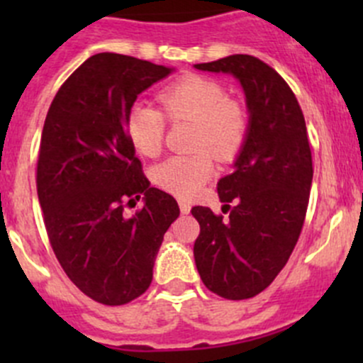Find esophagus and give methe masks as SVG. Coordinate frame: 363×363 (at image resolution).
<instances>
[{"mask_svg": "<svg viewBox=\"0 0 363 363\" xmlns=\"http://www.w3.org/2000/svg\"><path fill=\"white\" fill-rule=\"evenodd\" d=\"M179 208H181L182 214H189L191 212V205H189V202H186V200H179Z\"/></svg>", "mask_w": 363, "mask_h": 363, "instance_id": "34e87169", "label": "esophagus"}]
</instances>
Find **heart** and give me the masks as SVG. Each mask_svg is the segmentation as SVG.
I'll list each match as a JSON object with an SVG mask.
<instances>
[{"instance_id":"1","label":"heart","mask_w":363,"mask_h":363,"mask_svg":"<svg viewBox=\"0 0 363 363\" xmlns=\"http://www.w3.org/2000/svg\"><path fill=\"white\" fill-rule=\"evenodd\" d=\"M161 107L170 121L195 123L193 145L207 147L218 160H232L247 133L246 111L228 100L221 84L189 75L160 94ZM126 131L131 144L145 156L158 155L163 140V113L145 104L130 108ZM214 163L207 151L170 156L155 170L156 184L181 199L193 196L212 175Z\"/></svg>"}]
</instances>
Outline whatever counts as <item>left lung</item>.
Segmentation results:
<instances>
[{
  "mask_svg": "<svg viewBox=\"0 0 363 363\" xmlns=\"http://www.w3.org/2000/svg\"><path fill=\"white\" fill-rule=\"evenodd\" d=\"M195 68L239 80L247 133L233 172L218 182L219 200L235 203L230 218L191 208L200 225L193 255L208 290L251 298L283 270L302 232L313 182L306 121L283 77L256 57L233 54Z\"/></svg>",
  "mask_w": 363,
  "mask_h": 363,
  "instance_id": "1",
  "label": "left lung"
}]
</instances>
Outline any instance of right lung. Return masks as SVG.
Returning a JSON list of instances; mask_svg holds the SVG:
<instances>
[{
	"mask_svg": "<svg viewBox=\"0 0 363 363\" xmlns=\"http://www.w3.org/2000/svg\"><path fill=\"white\" fill-rule=\"evenodd\" d=\"M175 68L123 54L84 61L57 91L40 142L36 191L56 258L82 294L105 306L140 296L168 226L174 196L152 188L126 131L137 96ZM145 207L123 214L126 199Z\"/></svg>",
	"mask_w": 363,
	"mask_h": 363,
	"instance_id": "right-lung-1",
	"label": "right lung"
}]
</instances>
